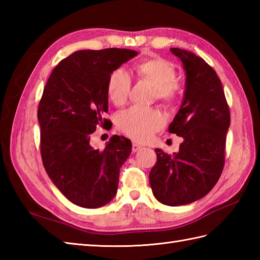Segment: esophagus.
<instances>
[{
	"mask_svg": "<svg viewBox=\"0 0 260 260\" xmlns=\"http://www.w3.org/2000/svg\"><path fill=\"white\" fill-rule=\"evenodd\" d=\"M141 148H142V146L140 144H137V143H133V145H132V151H133L134 153L141 150Z\"/></svg>",
	"mask_w": 260,
	"mask_h": 260,
	"instance_id": "obj_1",
	"label": "esophagus"
}]
</instances>
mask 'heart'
<instances>
[{
	"mask_svg": "<svg viewBox=\"0 0 260 260\" xmlns=\"http://www.w3.org/2000/svg\"><path fill=\"white\" fill-rule=\"evenodd\" d=\"M134 71L142 79L155 87L156 98L162 103L174 105L182 95V86L176 80L173 63L155 57L142 60L134 66ZM132 86L129 74L124 69H116L107 81V95L116 106H123L127 102ZM165 124L164 115L155 108L132 107L118 116L117 126L132 140L145 142L162 128Z\"/></svg>",
	"mask_w": 260,
	"mask_h": 260,
	"instance_id": "heart-1",
	"label": "heart"
}]
</instances>
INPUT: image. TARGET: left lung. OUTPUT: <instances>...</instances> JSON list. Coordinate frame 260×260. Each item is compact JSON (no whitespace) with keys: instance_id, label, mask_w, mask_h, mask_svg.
I'll list each match as a JSON object with an SVG mask.
<instances>
[{"instance_id":"1","label":"left lung","mask_w":260,"mask_h":260,"mask_svg":"<svg viewBox=\"0 0 260 260\" xmlns=\"http://www.w3.org/2000/svg\"><path fill=\"white\" fill-rule=\"evenodd\" d=\"M185 71L183 101L169 126L183 139L173 155L157 150L150 172L153 194L167 206L194 202L217 183L224 164L230 112L221 80L204 60L190 51L171 48Z\"/></svg>"}]
</instances>
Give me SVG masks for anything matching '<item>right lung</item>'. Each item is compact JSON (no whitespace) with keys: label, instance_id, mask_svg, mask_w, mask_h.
<instances>
[{"label":"right lung","instance_id":"add662e5","mask_svg":"<svg viewBox=\"0 0 260 260\" xmlns=\"http://www.w3.org/2000/svg\"><path fill=\"white\" fill-rule=\"evenodd\" d=\"M137 56L129 49L80 50L56 66L39 103L41 157L49 178L77 206L107 204L118 187L119 170L132 152L124 136L110 137L103 151L90 146L98 125L106 126L110 74Z\"/></svg>","mask_w":260,"mask_h":260}]
</instances>
